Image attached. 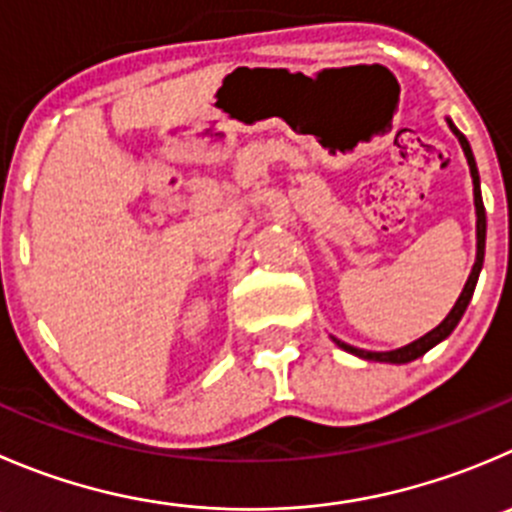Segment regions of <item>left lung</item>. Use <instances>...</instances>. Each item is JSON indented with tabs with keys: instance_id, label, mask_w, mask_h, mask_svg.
<instances>
[{
	"instance_id": "left-lung-1",
	"label": "left lung",
	"mask_w": 512,
	"mask_h": 512,
	"mask_svg": "<svg viewBox=\"0 0 512 512\" xmlns=\"http://www.w3.org/2000/svg\"><path fill=\"white\" fill-rule=\"evenodd\" d=\"M448 127H450V132H453V135L458 137L460 147H463V152H465V160H468L470 177H473V200H475V265H473V270H470L468 282H465L463 292H460V297H458V300H455L453 310H450L448 315H445V320L440 322L438 327H433V330H430V332H425L423 337H418V340L410 342V345L395 347V350L375 352V350H362V347L347 345V342H342V340H337V337H332V342H335L337 347H342V350L350 352V355L362 357V360L390 362V365H405V362L418 360V357H423L425 352L433 350L435 345H440V342H443L445 337H450V332H453L455 327H458V322L463 320L465 310H468L470 300H473L475 285H478V277H480V270H483V260H485V227H488V222H485L483 195H480V175H478V165H475L473 150H470V142L465 140V135L458 130V127H455L453 119H450V117H448Z\"/></svg>"
}]
</instances>
